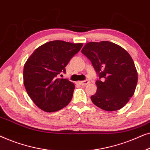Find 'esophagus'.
I'll list each match as a JSON object with an SVG mask.
<instances>
[{
  "instance_id": "esophagus-1",
  "label": "esophagus",
  "mask_w": 150,
  "mask_h": 150,
  "mask_svg": "<svg viewBox=\"0 0 150 150\" xmlns=\"http://www.w3.org/2000/svg\"><path fill=\"white\" fill-rule=\"evenodd\" d=\"M89 81H87V80H86V81H81V82H79V83L80 85H82V86H85L87 85L88 83H89Z\"/></svg>"
}]
</instances>
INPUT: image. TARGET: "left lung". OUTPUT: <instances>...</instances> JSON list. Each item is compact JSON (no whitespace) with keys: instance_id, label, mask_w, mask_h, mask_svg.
<instances>
[{"instance_id":"8db88e82","label":"left lung","mask_w":150,"mask_h":150,"mask_svg":"<svg viewBox=\"0 0 150 150\" xmlns=\"http://www.w3.org/2000/svg\"><path fill=\"white\" fill-rule=\"evenodd\" d=\"M81 52L91 61L99 76L93 103L106 111L120 110L134 93L138 74L132 57L117 44L107 41L89 42Z\"/></svg>"}]
</instances>
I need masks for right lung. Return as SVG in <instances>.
<instances>
[{
	"mask_svg": "<svg viewBox=\"0 0 150 150\" xmlns=\"http://www.w3.org/2000/svg\"><path fill=\"white\" fill-rule=\"evenodd\" d=\"M83 44L55 40L42 45L24 66V85L28 95L40 109L51 112L62 109L71 101L75 86L67 79H57L81 50Z\"/></svg>",
	"mask_w": 150,
	"mask_h": 150,
	"instance_id": "1",
	"label": "right lung"
}]
</instances>
